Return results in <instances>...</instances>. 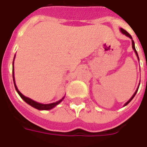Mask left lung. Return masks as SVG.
I'll return each mask as SVG.
<instances>
[{
    "label": "left lung",
    "instance_id": "8db88e82",
    "mask_svg": "<svg viewBox=\"0 0 147 147\" xmlns=\"http://www.w3.org/2000/svg\"><path fill=\"white\" fill-rule=\"evenodd\" d=\"M120 31H121V32H122V33H123V34H124V35H125V36H128V37H129V38H131V39H132V49H133V50H134V52H135V53H136V56H137V58H138V59H139V57H138V53H137V52H136V48H135V43H134V41L132 40V36H130V35H129V33H128L127 32H126V31L125 30V29H123V28H120ZM139 87H140V84H139ZM139 87H138L137 90H136V92H135V93H134V94H133V95L132 96V98H130L129 100V101H128L127 102H126V103L125 104V105H124V106H125V105H127L129 103L130 101H132V98H134V97H135L136 94V92H137L138 89H139Z\"/></svg>",
    "mask_w": 147,
    "mask_h": 147
}]
</instances>
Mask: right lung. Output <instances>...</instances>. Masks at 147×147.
<instances>
[{
  "mask_svg": "<svg viewBox=\"0 0 147 147\" xmlns=\"http://www.w3.org/2000/svg\"><path fill=\"white\" fill-rule=\"evenodd\" d=\"M15 57H14V59H15ZM12 74H13V80H14V84H15V90H17L18 94H19L20 97L22 98L24 100V101L26 102L27 104H28L29 105H31L32 107L33 108H35L36 109H38V110H50V109H53L54 107L57 106L58 104H59L63 101V99L64 98V97L62 99H60L59 101H57V102H53V103H51V104H46V105H44V104H41V103H38V102H36V101H33L32 100L31 98H27V97H25L20 92L18 89L17 86L15 84V77H14V61H13V69H12Z\"/></svg>",
  "mask_w": 147,
  "mask_h": 147,
  "instance_id": "add662e5",
  "label": "right lung"
}]
</instances>
